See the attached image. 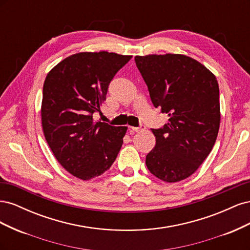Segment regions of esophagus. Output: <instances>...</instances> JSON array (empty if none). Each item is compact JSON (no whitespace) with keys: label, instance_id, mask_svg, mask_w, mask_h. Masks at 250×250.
Wrapping results in <instances>:
<instances>
[{"label":"esophagus","instance_id":"esophagus-1","mask_svg":"<svg viewBox=\"0 0 250 250\" xmlns=\"http://www.w3.org/2000/svg\"><path fill=\"white\" fill-rule=\"evenodd\" d=\"M144 128H145V126H144V125H140L139 127H133V126H131V127H130V130H131V131H140V130L144 129Z\"/></svg>","mask_w":250,"mask_h":250}]
</instances>
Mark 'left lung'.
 <instances>
[{"label":"left lung","mask_w":250,"mask_h":250,"mask_svg":"<svg viewBox=\"0 0 250 250\" xmlns=\"http://www.w3.org/2000/svg\"><path fill=\"white\" fill-rule=\"evenodd\" d=\"M154 107L168 113L155 147L146 156L148 170L166 183L191 176L213 149L220 126L219 85L197 60L181 54L135 56Z\"/></svg>","instance_id":"obj_1"}]
</instances>
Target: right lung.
<instances>
[{
	"mask_svg": "<svg viewBox=\"0 0 250 250\" xmlns=\"http://www.w3.org/2000/svg\"><path fill=\"white\" fill-rule=\"evenodd\" d=\"M131 56L81 52L49 72L42 88V125L53 154L82 180L100 176L116 161L127 127L95 122L109 83Z\"/></svg>",
	"mask_w": 250,
	"mask_h": 250,
	"instance_id": "obj_1",
	"label": "right lung"
}]
</instances>
